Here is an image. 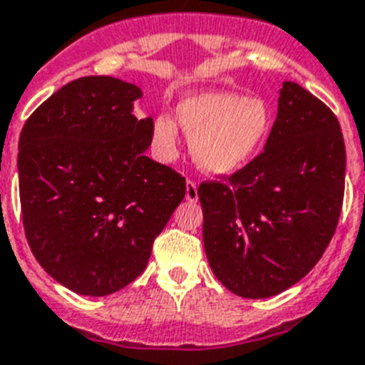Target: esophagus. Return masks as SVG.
<instances>
[{"label": "esophagus", "mask_w": 365, "mask_h": 365, "mask_svg": "<svg viewBox=\"0 0 365 365\" xmlns=\"http://www.w3.org/2000/svg\"><path fill=\"white\" fill-rule=\"evenodd\" d=\"M186 199L195 203L197 201V185H195V180H188L186 182Z\"/></svg>", "instance_id": "obj_1"}]
</instances>
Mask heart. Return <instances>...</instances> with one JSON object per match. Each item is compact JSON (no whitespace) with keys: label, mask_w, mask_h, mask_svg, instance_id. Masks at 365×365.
Here are the masks:
<instances>
[{"label":"heart","mask_w":365,"mask_h":365,"mask_svg":"<svg viewBox=\"0 0 365 365\" xmlns=\"http://www.w3.org/2000/svg\"><path fill=\"white\" fill-rule=\"evenodd\" d=\"M179 121L192 138V155L212 175H230L244 168L266 142L272 114L258 98L227 92L188 96L177 107ZM153 145L164 160L175 157L177 123L168 114L153 123Z\"/></svg>","instance_id":"heart-1"}]
</instances>
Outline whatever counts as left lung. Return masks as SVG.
<instances>
[{"label":"left lung","instance_id":"left-lung-1","mask_svg":"<svg viewBox=\"0 0 365 365\" xmlns=\"http://www.w3.org/2000/svg\"><path fill=\"white\" fill-rule=\"evenodd\" d=\"M345 188V144L322 99L286 81L264 151L197 188L208 264L245 299L280 294L325 253Z\"/></svg>","mask_w":365,"mask_h":365}]
</instances>
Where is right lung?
<instances>
[{
    "mask_svg": "<svg viewBox=\"0 0 365 365\" xmlns=\"http://www.w3.org/2000/svg\"><path fill=\"white\" fill-rule=\"evenodd\" d=\"M142 90L108 76L71 81L27 118L18 177L24 229L40 266L81 295L125 288L185 199L186 180L145 157Z\"/></svg>",
    "mask_w": 365,
    "mask_h": 365,
    "instance_id": "obj_1",
    "label": "right lung"
}]
</instances>
